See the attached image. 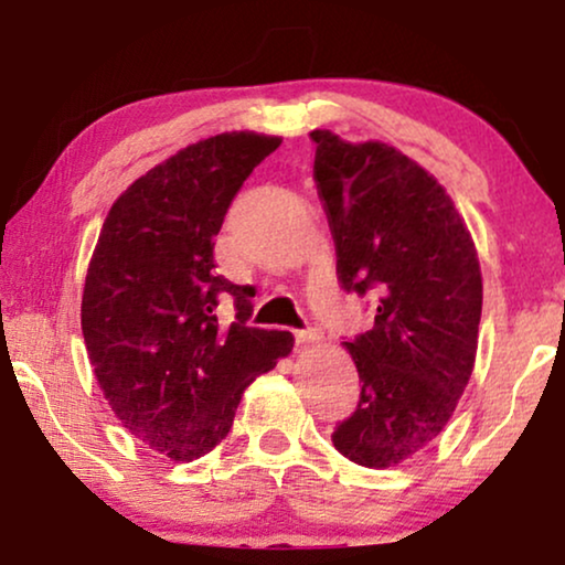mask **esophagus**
I'll use <instances>...</instances> for the list:
<instances>
[{
    "instance_id": "34e87169",
    "label": "esophagus",
    "mask_w": 565,
    "mask_h": 565,
    "mask_svg": "<svg viewBox=\"0 0 565 565\" xmlns=\"http://www.w3.org/2000/svg\"><path fill=\"white\" fill-rule=\"evenodd\" d=\"M319 331H313V329H308V331H296V344H300V347H306V344H313V342H319Z\"/></svg>"
}]
</instances>
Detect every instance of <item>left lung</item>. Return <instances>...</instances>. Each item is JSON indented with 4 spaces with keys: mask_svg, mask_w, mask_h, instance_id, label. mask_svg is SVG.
Listing matches in <instances>:
<instances>
[{
    "mask_svg": "<svg viewBox=\"0 0 565 565\" xmlns=\"http://www.w3.org/2000/svg\"><path fill=\"white\" fill-rule=\"evenodd\" d=\"M337 273L377 296L375 327L344 342L360 404L334 447L365 468L398 466L447 427L476 365L483 280L473 236L427 169L383 141L311 130Z\"/></svg>",
    "mask_w": 565,
    "mask_h": 565,
    "instance_id": "obj_1",
    "label": "left lung"
}]
</instances>
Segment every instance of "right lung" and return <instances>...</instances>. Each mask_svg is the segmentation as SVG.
Masks as SVG:
<instances>
[{"label": "right lung", "mask_w": 565, "mask_h": 565, "mask_svg": "<svg viewBox=\"0 0 565 565\" xmlns=\"http://www.w3.org/2000/svg\"><path fill=\"white\" fill-rule=\"evenodd\" d=\"M280 141L231 130L184 146L115 200L92 252L82 334L99 391L130 435L174 462L211 452L246 385L296 342L246 327V288L213 273L231 200ZM218 291L237 300L228 328L214 316Z\"/></svg>", "instance_id": "1"}]
</instances>
